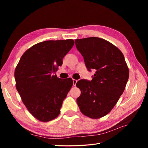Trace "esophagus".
Listing matches in <instances>:
<instances>
[{"label": "esophagus", "instance_id": "34e87169", "mask_svg": "<svg viewBox=\"0 0 148 148\" xmlns=\"http://www.w3.org/2000/svg\"><path fill=\"white\" fill-rule=\"evenodd\" d=\"M77 80H76V79H73V86H76V84H77Z\"/></svg>", "mask_w": 148, "mask_h": 148}]
</instances>
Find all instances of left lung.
I'll return each mask as SVG.
<instances>
[{
	"mask_svg": "<svg viewBox=\"0 0 148 148\" xmlns=\"http://www.w3.org/2000/svg\"><path fill=\"white\" fill-rule=\"evenodd\" d=\"M75 45L88 70H96L91 82L81 79L76 84L81 91L77 104L86 117L101 118L110 112L123 92L128 67L120 49L104 39H77Z\"/></svg>",
	"mask_w": 148,
	"mask_h": 148,
	"instance_id": "8db88e82",
	"label": "left lung"
}]
</instances>
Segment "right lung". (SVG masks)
<instances>
[{
    "instance_id": "add662e5",
    "label": "right lung",
    "mask_w": 148,
    "mask_h": 148,
    "mask_svg": "<svg viewBox=\"0 0 148 148\" xmlns=\"http://www.w3.org/2000/svg\"><path fill=\"white\" fill-rule=\"evenodd\" d=\"M74 44L73 39L38 43L25 51L16 66V90L29 112L40 122H49L59 115L72 86V79H62L53 73Z\"/></svg>"
}]
</instances>
